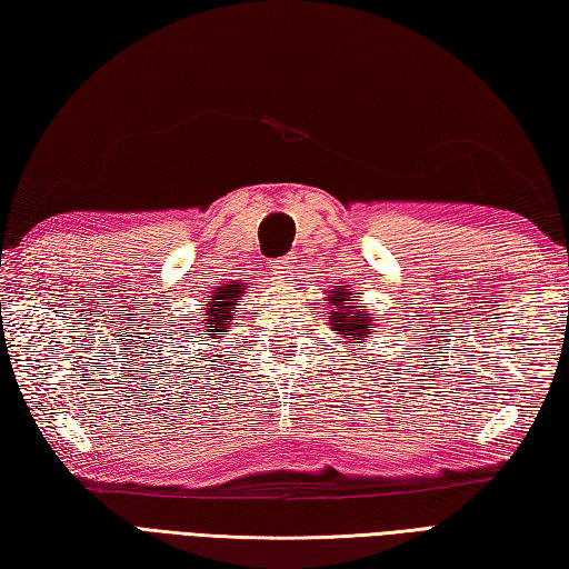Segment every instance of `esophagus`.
Here are the masks:
<instances>
[{
	"mask_svg": "<svg viewBox=\"0 0 569 569\" xmlns=\"http://www.w3.org/2000/svg\"><path fill=\"white\" fill-rule=\"evenodd\" d=\"M293 259L290 257H281V259H273V261H269V273L273 276V279H279V281H288L290 276H293Z\"/></svg>",
	"mask_w": 569,
	"mask_h": 569,
	"instance_id": "34e87169",
	"label": "esophagus"
}]
</instances>
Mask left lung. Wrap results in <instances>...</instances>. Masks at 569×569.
<instances>
[{"label": "left lung", "mask_w": 569, "mask_h": 569, "mask_svg": "<svg viewBox=\"0 0 569 569\" xmlns=\"http://www.w3.org/2000/svg\"><path fill=\"white\" fill-rule=\"evenodd\" d=\"M327 293L329 306H332L327 312L329 329L345 339L351 349L363 345L376 327L373 315L366 310V302L359 300V293L351 286H335Z\"/></svg>", "instance_id": "left-lung-1"}]
</instances>
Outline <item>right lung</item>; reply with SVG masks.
<instances>
[{"label":"right lung","instance_id":"1","mask_svg":"<svg viewBox=\"0 0 569 569\" xmlns=\"http://www.w3.org/2000/svg\"><path fill=\"white\" fill-rule=\"evenodd\" d=\"M249 283H242V281H228L218 286L213 293L208 296L206 300V320H203V327L208 332V339L210 341H222V335H228L232 329V320H234V312L240 310L237 306L242 302V296L247 293ZM213 347V345H208Z\"/></svg>","mask_w":569,"mask_h":569}]
</instances>
